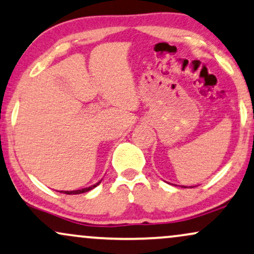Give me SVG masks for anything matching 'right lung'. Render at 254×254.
<instances>
[{"instance_id":"right-lung-1","label":"right lung","mask_w":254,"mask_h":254,"mask_svg":"<svg viewBox=\"0 0 254 254\" xmlns=\"http://www.w3.org/2000/svg\"><path fill=\"white\" fill-rule=\"evenodd\" d=\"M100 183H101V181H100V182H97V183H96V184H94V186H91V187H89V188H84V189H80V190H72V191H61V192L66 193V195H78V193L86 192V191H89V190L94 189V188H96Z\"/></svg>"}]
</instances>
